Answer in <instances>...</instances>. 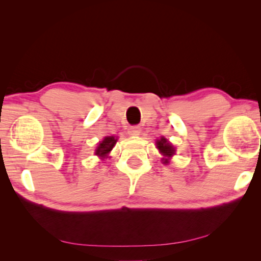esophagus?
Masks as SVG:
<instances>
[{
  "mask_svg": "<svg viewBox=\"0 0 261 261\" xmlns=\"http://www.w3.org/2000/svg\"><path fill=\"white\" fill-rule=\"evenodd\" d=\"M141 131V127L139 125H132L127 129V134L130 136H139Z\"/></svg>",
  "mask_w": 261,
  "mask_h": 261,
  "instance_id": "esophagus-1",
  "label": "esophagus"
}]
</instances>
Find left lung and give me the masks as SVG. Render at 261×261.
I'll return each instance as SVG.
<instances>
[{
    "mask_svg": "<svg viewBox=\"0 0 261 261\" xmlns=\"http://www.w3.org/2000/svg\"><path fill=\"white\" fill-rule=\"evenodd\" d=\"M156 146L158 148L159 152L164 156V158L162 159L163 164H165V165L169 164V159L174 156L175 151H176L174 146L171 145V143L167 139H166V138H164V137L160 138V139H157Z\"/></svg>",
    "mask_w": 261,
    "mask_h": 261,
    "instance_id": "1",
    "label": "left lung"
}]
</instances>
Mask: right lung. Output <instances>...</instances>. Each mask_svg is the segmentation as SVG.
<instances>
[{
    "label": "right lung",
    "instance_id": "right-lung-1",
    "mask_svg": "<svg viewBox=\"0 0 261 261\" xmlns=\"http://www.w3.org/2000/svg\"><path fill=\"white\" fill-rule=\"evenodd\" d=\"M116 141H118V139H116V138H114L113 136L105 137L104 139H103V141H101V142L98 143V146H97L96 150H95L96 156H98L101 159L108 158L109 157V152L112 150L113 147L115 146Z\"/></svg>",
    "mask_w": 261,
    "mask_h": 261
}]
</instances>
